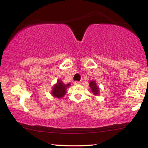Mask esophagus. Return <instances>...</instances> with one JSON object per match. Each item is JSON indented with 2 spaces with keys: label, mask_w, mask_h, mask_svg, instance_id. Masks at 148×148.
Here are the masks:
<instances>
[{
  "label": "esophagus",
  "mask_w": 148,
  "mask_h": 148,
  "mask_svg": "<svg viewBox=\"0 0 148 148\" xmlns=\"http://www.w3.org/2000/svg\"><path fill=\"white\" fill-rule=\"evenodd\" d=\"M74 84L76 85V86H77V85H79L80 84V82H78V81H75L74 82Z\"/></svg>",
  "instance_id": "34e87169"
}]
</instances>
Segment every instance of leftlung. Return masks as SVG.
<instances>
[{"label": "left lung", "instance_id": "8db88e82", "mask_svg": "<svg viewBox=\"0 0 148 148\" xmlns=\"http://www.w3.org/2000/svg\"><path fill=\"white\" fill-rule=\"evenodd\" d=\"M89 87L91 88V91L92 93L95 95H97L99 94V87L97 86L96 82L95 81H91L89 82Z\"/></svg>", "mask_w": 148, "mask_h": 148}]
</instances>
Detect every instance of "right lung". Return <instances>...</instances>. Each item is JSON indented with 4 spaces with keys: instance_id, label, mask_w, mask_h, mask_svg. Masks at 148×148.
Masks as SVG:
<instances>
[{
    "instance_id": "right-lung-1",
    "label": "right lung",
    "mask_w": 148,
    "mask_h": 148,
    "mask_svg": "<svg viewBox=\"0 0 148 148\" xmlns=\"http://www.w3.org/2000/svg\"><path fill=\"white\" fill-rule=\"evenodd\" d=\"M69 86H71L70 84L65 85L61 80L58 79L57 84L53 87V90L51 91V94L53 97H57V98H62L66 94L67 87H69Z\"/></svg>"
}]
</instances>
